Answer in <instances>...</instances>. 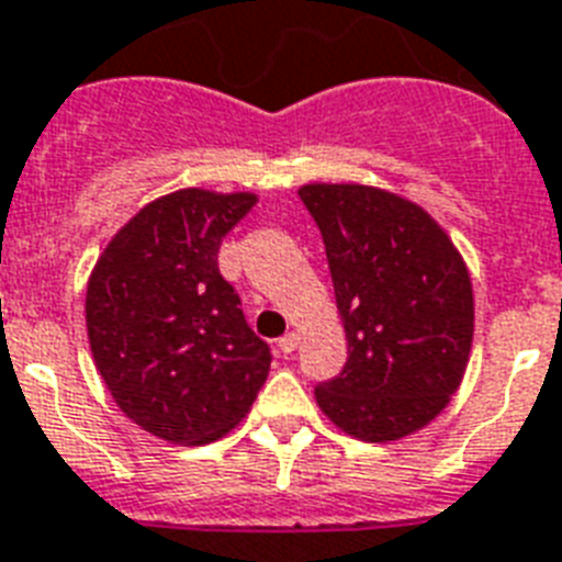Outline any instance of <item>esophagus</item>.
Listing matches in <instances>:
<instances>
[{"instance_id":"1","label":"esophagus","mask_w":562,"mask_h":562,"mask_svg":"<svg viewBox=\"0 0 562 562\" xmlns=\"http://www.w3.org/2000/svg\"><path fill=\"white\" fill-rule=\"evenodd\" d=\"M297 333H289V335H282L280 341H277V347H280V352L282 356H291V352L297 350Z\"/></svg>"}]
</instances>
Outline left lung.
I'll list each match as a JSON object with an SVG mask.
<instances>
[{"label": "left lung", "mask_w": 562, "mask_h": 562, "mask_svg": "<svg viewBox=\"0 0 562 562\" xmlns=\"http://www.w3.org/2000/svg\"><path fill=\"white\" fill-rule=\"evenodd\" d=\"M324 236L347 364L315 387L347 435L384 443L417 431L458 391L472 347V282L417 203L356 183L300 189Z\"/></svg>", "instance_id": "1"}]
</instances>
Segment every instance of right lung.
<instances>
[{
	"mask_svg": "<svg viewBox=\"0 0 562 562\" xmlns=\"http://www.w3.org/2000/svg\"><path fill=\"white\" fill-rule=\"evenodd\" d=\"M256 194L180 189L143 206L104 247L87 285L92 359L136 426L201 446L245 417L271 347L218 271L221 238Z\"/></svg>",
	"mask_w": 562,
	"mask_h": 562,
	"instance_id": "add662e5",
	"label": "right lung"
}]
</instances>
